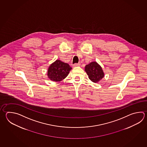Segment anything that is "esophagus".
I'll use <instances>...</instances> for the list:
<instances>
[{
  "label": "esophagus",
  "instance_id": "1",
  "mask_svg": "<svg viewBox=\"0 0 147 147\" xmlns=\"http://www.w3.org/2000/svg\"><path fill=\"white\" fill-rule=\"evenodd\" d=\"M80 63H75L73 65V67H76V66H80Z\"/></svg>",
  "mask_w": 147,
  "mask_h": 147
}]
</instances>
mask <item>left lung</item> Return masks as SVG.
Returning <instances> with one entry per match:
<instances>
[{"label":"left lung","mask_w":147,"mask_h":147,"mask_svg":"<svg viewBox=\"0 0 147 147\" xmlns=\"http://www.w3.org/2000/svg\"><path fill=\"white\" fill-rule=\"evenodd\" d=\"M88 78L94 83H97L104 77V73L102 67L96 62H92L85 67Z\"/></svg>","instance_id":"left-lung-1"}]
</instances>
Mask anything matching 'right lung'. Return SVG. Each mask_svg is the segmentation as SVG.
<instances>
[{
    "label": "right lung",
    "mask_w": 147,
    "mask_h": 147,
    "mask_svg": "<svg viewBox=\"0 0 147 147\" xmlns=\"http://www.w3.org/2000/svg\"><path fill=\"white\" fill-rule=\"evenodd\" d=\"M71 69L69 64L56 60L48 68V78L52 81L60 82L66 78Z\"/></svg>",
    "instance_id": "right-lung-1"
}]
</instances>
